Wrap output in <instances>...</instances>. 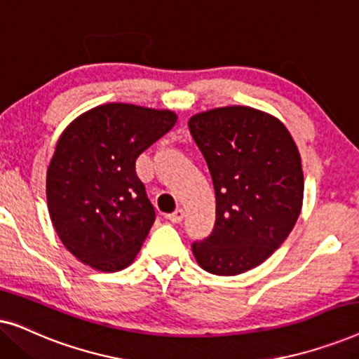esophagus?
Listing matches in <instances>:
<instances>
[{"label":"esophagus","mask_w":359,"mask_h":359,"mask_svg":"<svg viewBox=\"0 0 359 359\" xmlns=\"http://www.w3.org/2000/svg\"><path fill=\"white\" fill-rule=\"evenodd\" d=\"M166 217H168L173 224H178V222H181V220H183V217H184V210L181 209V208H178L176 210H173V212H171V214L166 215Z\"/></svg>","instance_id":"obj_1"}]
</instances>
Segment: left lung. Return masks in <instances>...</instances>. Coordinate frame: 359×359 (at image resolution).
Wrapping results in <instances>:
<instances>
[{"instance_id":"obj_1","label":"left lung","mask_w":359,"mask_h":359,"mask_svg":"<svg viewBox=\"0 0 359 359\" xmlns=\"http://www.w3.org/2000/svg\"><path fill=\"white\" fill-rule=\"evenodd\" d=\"M188 127L215 189L212 233L191 247L205 271L235 276L271 257L296 225L301 155L284 124L253 107L201 112Z\"/></svg>"}]
</instances>
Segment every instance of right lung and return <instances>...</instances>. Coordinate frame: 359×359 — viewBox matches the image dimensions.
<instances>
[{"instance_id":"right-lung-1","label":"right lung","mask_w":359,"mask_h":359,"mask_svg":"<svg viewBox=\"0 0 359 359\" xmlns=\"http://www.w3.org/2000/svg\"><path fill=\"white\" fill-rule=\"evenodd\" d=\"M175 124L171 111L109 102L58 139L47 170L48 212L81 263L112 273L134 262L156 217L135 161Z\"/></svg>"}]
</instances>
